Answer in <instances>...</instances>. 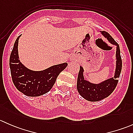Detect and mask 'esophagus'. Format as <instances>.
<instances>
[{"label": "esophagus", "instance_id": "esophagus-1", "mask_svg": "<svg viewBox=\"0 0 133 133\" xmlns=\"http://www.w3.org/2000/svg\"><path fill=\"white\" fill-rule=\"evenodd\" d=\"M71 60H74V58H71Z\"/></svg>", "mask_w": 133, "mask_h": 133}]
</instances>
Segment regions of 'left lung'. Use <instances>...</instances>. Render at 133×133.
Listing matches in <instances>:
<instances>
[{
    "label": "left lung",
    "mask_w": 133,
    "mask_h": 133,
    "mask_svg": "<svg viewBox=\"0 0 133 133\" xmlns=\"http://www.w3.org/2000/svg\"><path fill=\"white\" fill-rule=\"evenodd\" d=\"M100 32L110 44L116 46V65L113 77L106 79L98 84H95L85 80L84 77V68L80 66L76 88L80 96L89 102L100 101L108 97L113 92L118 82L116 78L120 76L122 66L119 45L108 33L101 31Z\"/></svg>",
    "instance_id": "1"
}]
</instances>
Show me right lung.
<instances>
[{"label": "right lung", "instance_id": "right-lung-1", "mask_svg": "<svg viewBox=\"0 0 133 133\" xmlns=\"http://www.w3.org/2000/svg\"><path fill=\"white\" fill-rule=\"evenodd\" d=\"M17 37L9 58L12 80L19 91L28 96H39L49 92L55 83L57 76L68 66L66 62L52 65L42 71L28 69L21 62L18 56Z\"/></svg>", "mask_w": 133, "mask_h": 133}]
</instances>
